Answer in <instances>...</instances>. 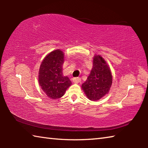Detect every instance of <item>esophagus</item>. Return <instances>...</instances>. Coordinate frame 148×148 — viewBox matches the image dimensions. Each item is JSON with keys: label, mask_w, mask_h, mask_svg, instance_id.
I'll return each mask as SVG.
<instances>
[{"label": "esophagus", "mask_w": 148, "mask_h": 148, "mask_svg": "<svg viewBox=\"0 0 148 148\" xmlns=\"http://www.w3.org/2000/svg\"><path fill=\"white\" fill-rule=\"evenodd\" d=\"M72 81H73L74 83H79L80 81H81V79L79 78V77H74L73 79H72Z\"/></svg>", "instance_id": "1"}]
</instances>
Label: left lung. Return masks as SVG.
<instances>
[{
  "mask_svg": "<svg viewBox=\"0 0 148 148\" xmlns=\"http://www.w3.org/2000/svg\"><path fill=\"white\" fill-rule=\"evenodd\" d=\"M112 84V72L101 56H95L93 66L82 88L90 101H99L108 93Z\"/></svg>",
  "mask_w": 148,
  "mask_h": 148,
  "instance_id": "1",
  "label": "left lung"
}]
</instances>
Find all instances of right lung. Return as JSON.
I'll use <instances>...</instances> for the list:
<instances>
[{"instance_id":"1","label":"right lung","mask_w":148,"mask_h":148,"mask_svg":"<svg viewBox=\"0 0 148 148\" xmlns=\"http://www.w3.org/2000/svg\"><path fill=\"white\" fill-rule=\"evenodd\" d=\"M64 57V53L61 49L54 50L47 55L40 66L39 85L51 99L61 98L72 84L69 77L62 74Z\"/></svg>"}]
</instances>
